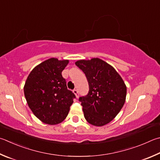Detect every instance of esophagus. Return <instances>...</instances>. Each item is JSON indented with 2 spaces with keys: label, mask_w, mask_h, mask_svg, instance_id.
<instances>
[{
  "label": "esophagus",
  "mask_w": 160,
  "mask_h": 160,
  "mask_svg": "<svg viewBox=\"0 0 160 160\" xmlns=\"http://www.w3.org/2000/svg\"><path fill=\"white\" fill-rule=\"evenodd\" d=\"M72 92L74 93L75 95V97H76L77 98L79 97V94H78V89H75L73 90V91H72Z\"/></svg>",
  "instance_id": "esophagus-1"
}]
</instances>
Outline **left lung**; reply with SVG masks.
Returning <instances> with one entry per match:
<instances>
[{"mask_svg": "<svg viewBox=\"0 0 160 160\" xmlns=\"http://www.w3.org/2000/svg\"><path fill=\"white\" fill-rule=\"evenodd\" d=\"M75 65L84 72L89 83L88 95L79 98L85 118L92 125H105L124 106L125 84L112 66L98 58L78 60Z\"/></svg>", "mask_w": 160, "mask_h": 160, "instance_id": "left-lung-1", "label": "left lung"}]
</instances>
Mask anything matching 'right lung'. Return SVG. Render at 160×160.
Instances as JSON below:
<instances>
[{
  "label": "right lung",
  "instance_id": "add662e5",
  "mask_svg": "<svg viewBox=\"0 0 160 160\" xmlns=\"http://www.w3.org/2000/svg\"><path fill=\"white\" fill-rule=\"evenodd\" d=\"M68 60L51 58L36 66L26 81L24 92L31 111L42 122L57 124L65 120L75 94L66 86L62 72Z\"/></svg>",
  "mask_w": 160,
  "mask_h": 160
}]
</instances>
